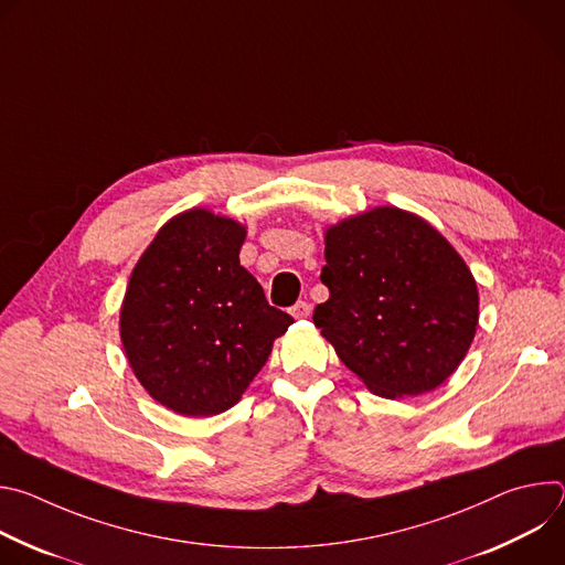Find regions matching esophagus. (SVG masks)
Returning <instances> with one entry per match:
<instances>
[{
  "mask_svg": "<svg viewBox=\"0 0 565 565\" xmlns=\"http://www.w3.org/2000/svg\"><path fill=\"white\" fill-rule=\"evenodd\" d=\"M290 315H292L295 319H303V317H308V315H310V303H306V301H297V303L290 308Z\"/></svg>",
  "mask_w": 565,
  "mask_h": 565,
  "instance_id": "1",
  "label": "esophagus"
}]
</instances>
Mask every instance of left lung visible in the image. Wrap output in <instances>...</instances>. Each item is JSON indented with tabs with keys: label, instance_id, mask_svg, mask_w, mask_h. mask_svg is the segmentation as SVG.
I'll use <instances>...</instances> for the list:
<instances>
[{
	"label": "left lung",
	"instance_id": "left-lung-1",
	"mask_svg": "<svg viewBox=\"0 0 565 565\" xmlns=\"http://www.w3.org/2000/svg\"><path fill=\"white\" fill-rule=\"evenodd\" d=\"M319 279L331 290L312 321L371 393L388 399L440 386L478 327L465 259L423 216L380 205L324 232Z\"/></svg>",
	"mask_w": 565,
	"mask_h": 565
}]
</instances>
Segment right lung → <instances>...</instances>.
Segmentation results:
<instances>
[{
    "label": "right lung",
    "mask_w": 565,
    "mask_h": 565,
    "mask_svg": "<svg viewBox=\"0 0 565 565\" xmlns=\"http://www.w3.org/2000/svg\"><path fill=\"white\" fill-rule=\"evenodd\" d=\"M246 234L244 223L192 207L156 232L131 270L122 349L142 388L179 416L234 407L292 324L238 264Z\"/></svg>",
    "instance_id": "add662e5"
}]
</instances>
